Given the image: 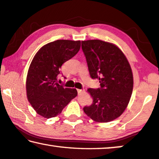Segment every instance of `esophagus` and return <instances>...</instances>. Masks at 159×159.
Here are the masks:
<instances>
[{
    "label": "esophagus",
    "mask_w": 159,
    "mask_h": 159,
    "mask_svg": "<svg viewBox=\"0 0 159 159\" xmlns=\"http://www.w3.org/2000/svg\"><path fill=\"white\" fill-rule=\"evenodd\" d=\"M77 91H78V93H79V95H80V94H82L83 93H84V89H78L77 90Z\"/></svg>",
    "instance_id": "obj_1"
}]
</instances>
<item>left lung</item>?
Listing matches in <instances>:
<instances>
[{"mask_svg":"<svg viewBox=\"0 0 159 159\" xmlns=\"http://www.w3.org/2000/svg\"><path fill=\"white\" fill-rule=\"evenodd\" d=\"M90 77L99 80L100 88L88 89L93 103L84 111L98 122L119 117L129 102L133 90L132 69L116 45L99 39L81 42Z\"/></svg>","mask_w":159,"mask_h":159,"instance_id":"obj_1","label":"left lung"}]
</instances>
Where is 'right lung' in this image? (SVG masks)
I'll use <instances>...</instances> for the list:
<instances>
[{"label":"right lung","mask_w":159,"mask_h":159,"mask_svg":"<svg viewBox=\"0 0 159 159\" xmlns=\"http://www.w3.org/2000/svg\"><path fill=\"white\" fill-rule=\"evenodd\" d=\"M80 47V41L57 40L42 47L32 59L27 75V96L43 117H56L76 97V89L59 85L57 78L62 64L74 57Z\"/></svg>","instance_id":"obj_1"}]
</instances>
